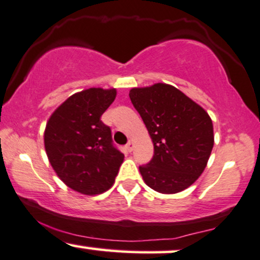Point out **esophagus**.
<instances>
[{"label": "esophagus", "instance_id": "obj_1", "mask_svg": "<svg viewBox=\"0 0 260 260\" xmlns=\"http://www.w3.org/2000/svg\"><path fill=\"white\" fill-rule=\"evenodd\" d=\"M133 148H134V141H131V140H130V141L127 142V145H126V149L129 152H131V151H133Z\"/></svg>", "mask_w": 260, "mask_h": 260}]
</instances>
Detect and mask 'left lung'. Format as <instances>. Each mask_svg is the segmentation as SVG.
I'll list each match as a JSON object with an SVG mask.
<instances>
[{
  "instance_id": "left-lung-1",
  "label": "left lung",
  "mask_w": 260,
  "mask_h": 260,
  "mask_svg": "<svg viewBox=\"0 0 260 260\" xmlns=\"http://www.w3.org/2000/svg\"><path fill=\"white\" fill-rule=\"evenodd\" d=\"M129 96L154 147L152 160L140 167L143 181L164 194L190 187L206 169L214 146L209 114L184 92L164 82L133 87Z\"/></svg>"
}]
</instances>
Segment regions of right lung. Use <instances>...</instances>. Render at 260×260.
I'll use <instances>...</instances> for the list:
<instances>
[{
    "label": "right lung",
    "instance_id": "obj_1",
    "mask_svg": "<svg viewBox=\"0 0 260 260\" xmlns=\"http://www.w3.org/2000/svg\"><path fill=\"white\" fill-rule=\"evenodd\" d=\"M117 88L90 87L68 97L51 114L44 143L54 173L69 188L94 196L112 187L124 154L112 145L111 129L101 115Z\"/></svg>",
    "mask_w": 260,
    "mask_h": 260
}]
</instances>
